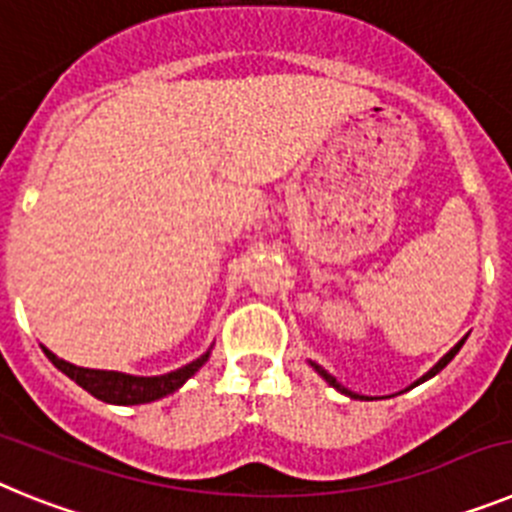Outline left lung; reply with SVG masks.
I'll use <instances>...</instances> for the list:
<instances>
[{
	"instance_id": "left-lung-1",
	"label": "left lung",
	"mask_w": 512,
	"mask_h": 512,
	"mask_svg": "<svg viewBox=\"0 0 512 512\" xmlns=\"http://www.w3.org/2000/svg\"><path fill=\"white\" fill-rule=\"evenodd\" d=\"M464 341H467V336L461 338V341H459V343H456V346H454V348H451L449 354H443V356H441V359H438V361H436V364H433V366H431V369H428V372H425V374H423V377H420V379H415V382H413V384H410V387H405V390H402V392H408V390H413V387H418V384H423V382H428V379H431V377H436V374H438V372H441L443 366L449 364V361H451V359H454V356H456V354H459V348H461V346H464ZM310 366H312V369H315V372H318V374H320V377H323V379H325V382H328V384H330V387H333V390H338V392H341V395L351 397V400H369V397H364V395H356V392H351V390H348V387H343V384H341V382H338V379H336V377H333V374H328V372H325L323 366H320V364H315V361H310Z\"/></svg>"
}]
</instances>
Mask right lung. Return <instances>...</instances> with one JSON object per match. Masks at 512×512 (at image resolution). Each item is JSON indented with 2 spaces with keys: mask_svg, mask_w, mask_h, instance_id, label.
I'll return each mask as SVG.
<instances>
[{
  "mask_svg": "<svg viewBox=\"0 0 512 512\" xmlns=\"http://www.w3.org/2000/svg\"><path fill=\"white\" fill-rule=\"evenodd\" d=\"M45 356L51 359L56 369H61L69 379H74L79 387L94 395L97 400L110 402V405H146V402H156L166 395H174L187 379L200 372L207 364L212 354V346L207 348L200 359H194L192 364L176 369L169 374H158V377H135V374L125 372H107V369H84V366L69 364V361L58 359L53 351L43 346Z\"/></svg>",
  "mask_w": 512,
  "mask_h": 512,
  "instance_id": "right-lung-1",
  "label": "right lung"
}]
</instances>
